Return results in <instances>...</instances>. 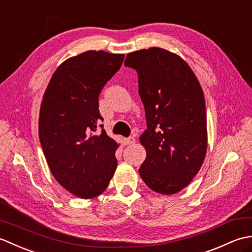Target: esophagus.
<instances>
[{"instance_id": "34e87169", "label": "esophagus", "mask_w": 252, "mask_h": 252, "mask_svg": "<svg viewBox=\"0 0 252 252\" xmlns=\"http://www.w3.org/2000/svg\"><path fill=\"white\" fill-rule=\"evenodd\" d=\"M123 143H125V145H133V144L135 143V138L133 136H130L127 138H125V140H123Z\"/></svg>"}]
</instances>
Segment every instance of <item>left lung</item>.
<instances>
[{"instance_id": "8db88e82", "label": "left lung", "mask_w": 252, "mask_h": 252, "mask_svg": "<svg viewBox=\"0 0 252 252\" xmlns=\"http://www.w3.org/2000/svg\"><path fill=\"white\" fill-rule=\"evenodd\" d=\"M125 66L137 71L147 122L140 136L146 159L138 172L152 190L176 194L189 185L207 154L201 85L183 58L161 47L129 53Z\"/></svg>"}]
</instances>
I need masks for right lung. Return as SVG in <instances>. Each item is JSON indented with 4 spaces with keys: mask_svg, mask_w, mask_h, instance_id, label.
<instances>
[{
    "mask_svg": "<svg viewBox=\"0 0 252 252\" xmlns=\"http://www.w3.org/2000/svg\"><path fill=\"white\" fill-rule=\"evenodd\" d=\"M125 55L87 51L63 62L44 92L39 137L51 172L81 199L104 192L117 169L119 147L97 125L98 95L119 70Z\"/></svg>",
    "mask_w": 252,
    "mask_h": 252,
    "instance_id": "add662e5",
    "label": "right lung"
}]
</instances>
